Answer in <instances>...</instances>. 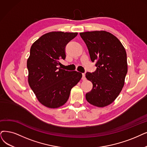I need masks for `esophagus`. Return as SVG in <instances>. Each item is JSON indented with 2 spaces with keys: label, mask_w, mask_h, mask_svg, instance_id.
<instances>
[{
  "label": "esophagus",
  "mask_w": 147,
  "mask_h": 147,
  "mask_svg": "<svg viewBox=\"0 0 147 147\" xmlns=\"http://www.w3.org/2000/svg\"><path fill=\"white\" fill-rule=\"evenodd\" d=\"M82 80H86V77H85V74L84 73L82 74Z\"/></svg>",
  "instance_id": "34e87169"
}]
</instances>
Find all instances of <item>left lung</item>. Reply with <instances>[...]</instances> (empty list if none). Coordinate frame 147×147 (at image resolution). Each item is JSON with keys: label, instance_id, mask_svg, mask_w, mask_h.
<instances>
[{"label": "left lung", "instance_id": "1", "mask_svg": "<svg viewBox=\"0 0 147 147\" xmlns=\"http://www.w3.org/2000/svg\"><path fill=\"white\" fill-rule=\"evenodd\" d=\"M80 34L96 67L95 72L86 74V78L93 84L86 98L95 106H107L118 97L124 84L127 73L125 48L115 36L106 31H88Z\"/></svg>", "mask_w": 147, "mask_h": 147}]
</instances>
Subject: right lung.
I'll return each instance as SVG.
<instances>
[{
	"label": "right lung",
	"instance_id": "1",
	"mask_svg": "<svg viewBox=\"0 0 147 147\" xmlns=\"http://www.w3.org/2000/svg\"><path fill=\"white\" fill-rule=\"evenodd\" d=\"M77 32H51L35 42L27 61L28 83L38 100L45 106L57 108L65 104L72 88L82 77L77 71L58 67L66 58L65 47Z\"/></svg>",
	"mask_w": 147,
	"mask_h": 147
}]
</instances>
